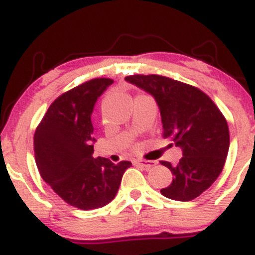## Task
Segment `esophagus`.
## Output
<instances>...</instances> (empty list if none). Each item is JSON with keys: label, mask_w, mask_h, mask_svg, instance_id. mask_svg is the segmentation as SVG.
I'll use <instances>...</instances> for the list:
<instances>
[{"label": "esophagus", "mask_w": 255, "mask_h": 255, "mask_svg": "<svg viewBox=\"0 0 255 255\" xmlns=\"http://www.w3.org/2000/svg\"><path fill=\"white\" fill-rule=\"evenodd\" d=\"M135 164H138V165L143 166L145 170H149V169L154 168V166L156 165L155 161H150V160H142V159H138V160H135Z\"/></svg>", "instance_id": "1"}]
</instances>
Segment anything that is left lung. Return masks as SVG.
Instances as JSON below:
<instances>
[{
    "mask_svg": "<svg viewBox=\"0 0 255 255\" xmlns=\"http://www.w3.org/2000/svg\"><path fill=\"white\" fill-rule=\"evenodd\" d=\"M154 97L160 110L163 137L171 138L182 150L170 169L173 182L161 189L163 196L191 201L216 181L230 149L226 118L205 92L191 85L160 75H130L125 79Z\"/></svg>",
    "mask_w": 255,
    "mask_h": 255,
    "instance_id": "left-lung-1",
    "label": "left lung"
}]
</instances>
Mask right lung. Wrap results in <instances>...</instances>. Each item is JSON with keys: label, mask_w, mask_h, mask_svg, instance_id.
Instances as JSON below:
<instances>
[{"label": "right lung", "mask_w": 255, "mask_h": 255, "mask_svg": "<svg viewBox=\"0 0 255 255\" xmlns=\"http://www.w3.org/2000/svg\"><path fill=\"white\" fill-rule=\"evenodd\" d=\"M113 84L92 79L59 96L34 133L40 176L65 202L80 210L104 207L115 199L130 161L94 158L91 115L97 99Z\"/></svg>", "instance_id": "1"}]
</instances>
